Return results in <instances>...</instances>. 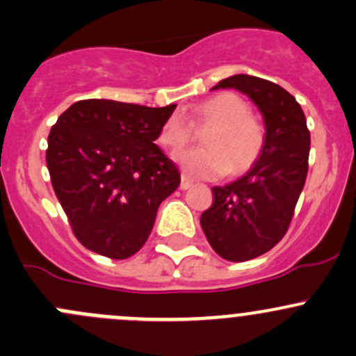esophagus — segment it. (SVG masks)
<instances>
[{
  "mask_svg": "<svg viewBox=\"0 0 356 356\" xmlns=\"http://www.w3.org/2000/svg\"><path fill=\"white\" fill-rule=\"evenodd\" d=\"M191 186H193V181H189L188 177H184V175H182V179H181V189H182V191L189 189Z\"/></svg>",
  "mask_w": 356,
  "mask_h": 356,
  "instance_id": "obj_1",
  "label": "esophagus"
}]
</instances>
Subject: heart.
<instances>
[{"label": "heart", "mask_w": 356, "mask_h": 356, "mask_svg": "<svg viewBox=\"0 0 356 356\" xmlns=\"http://www.w3.org/2000/svg\"><path fill=\"white\" fill-rule=\"evenodd\" d=\"M188 120L191 126L181 115H170L158 132L160 146L177 153L191 142L193 127H211L204 138L207 150L180 151L174 156L186 177L215 179L227 170L241 174L264 152V125L250 113L245 99L234 92H220L196 103L189 110Z\"/></svg>", "instance_id": "1"}]
</instances>
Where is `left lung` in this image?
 <instances>
[{
    "instance_id": "left-lung-1",
    "label": "left lung",
    "mask_w": 356,
    "mask_h": 356,
    "mask_svg": "<svg viewBox=\"0 0 356 356\" xmlns=\"http://www.w3.org/2000/svg\"><path fill=\"white\" fill-rule=\"evenodd\" d=\"M250 96L265 122V146L238 181L215 186L213 203L201 213L210 246L229 261H246L272 250L288 231L308 172L310 131L300 103L284 88L238 74L213 89Z\"/></svg>"
}]
</instances>
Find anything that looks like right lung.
<instances>
[{
	"label": "right lung",
	"mask_w": 356,
	"mask_h": 356,
	"mask_svg": "<svg viewBox=\"0 0 356 356\" xmlns=\"http://www.w3.org/2000/svg\"><path fill=\"white\" fill-rule=\"evenodd\" d=\"M175 105L82 99L48 136L53 189L82 246L113 260L141 250L181 174L155 145Z\"/></svg>",
	"instance_id": "right-lung-1"
}]
</instances>
